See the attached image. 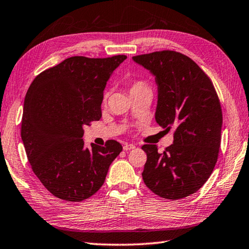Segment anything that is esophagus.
I'll use <instances>...</instances> for the list:
<instances>
[{"label": "esophagus", "mask_w": 249, "mask_h": 249, "mask_svg": "<svg viewBox=\"0 0 249 249\" xmlns=\"http://www.w3.org/2000/svg\"><path fill=\"white\" fill-rule=\"evenodd\" d=\"M134 148H135V145H133V144H124V151H130V149H134Z\"/></svg>", "instance_id": "34e87169"}]
</instances>
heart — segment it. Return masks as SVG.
I'll return each instance as SVG.
<instances>
[{
  "label": "heart",
  "mask_w": 249,
  "mask_h": 249,
  "mask_svg": "<svg viewBox=\"0 0 249 249\" xmlns=\"http://www.w3.org/2000/svg\"><path fill=\"white\" fill-rule=\"evenodd\" d=\"M143 88H147L146 83L138 80V81H134L133 83H131V87H130V91H133V90H139V89H143Z\"/></svg>",
  "instance_id": "obj_1"
}]
</instances>
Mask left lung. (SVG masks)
<instances>
[{
	"label": "left lung",
	"mask_w": 249,
	"mask_h": 249,
	"mask_svg": "<svg viewBox=\"0 0 249 249\" xmlns=\"http://www.w3.org/2000/svg\"><path fill=\"white\" fill-rule=\"evenodd\" d=\"M133 60L156 77L157 124L175 130L173 143L163 153L155 144L142 146L147 155L143 181L162 198H184L205 184L218 160L222 126L218 94L204 70L179 52H153Z\"/></svg>",
	"instance_id": "1"
}]
</instances>
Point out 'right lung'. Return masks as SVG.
I'll use <instances>...</instances> for the list:
<instances>
[{
    "label": "right lung",
    "mask_w": 249,
    "mask_h": 249,
    "mask_svg": "<svg viewBox=\"0 0 249 249\" xmlns=\"http://www.w3.org/2000/svg\"><path fill=\"white\" fill-rule=\"evenodd\" d=\"M126 58L72 56L37 74L23 103L21 139L32 171L50 193L82 201L101 189L123 151L115 140L84 147V125L102 117L104 89Z\"/></svg>",
    "instance_id": "add662e5"
}]
</instances>
